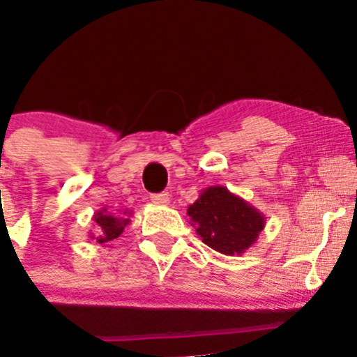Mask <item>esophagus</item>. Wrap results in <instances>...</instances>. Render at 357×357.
I'll return each mask as SVG.
<instances>
[{"mask_svg": "<svg viewBox=\"0 0 357 357\" xmlns=\"http://www.w3.org/2000/svg\"><path fill=\"white\" fill-rule=\"evenodd\" d=\"M150 200L153 204H157V206H167V204H169V193H153V195L150 197Z\"/></svg>", "mask_w": 357, "mask_h": 357, "instance_id": "1", "label": "esophagus"}]
</instances>
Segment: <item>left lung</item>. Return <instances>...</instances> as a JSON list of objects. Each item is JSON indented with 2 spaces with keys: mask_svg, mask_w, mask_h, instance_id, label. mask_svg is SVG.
Wrapping results in <instances>:
<instances>
[{
  "mask_svg": "<svg viewBox=\"0 0 357 357\" xmlns=\"http://www.w3.org/2000/svg\"><path fill=\"white\" fill-rule=\"evenodd\" d=\"M186 214L204 244L227 256L242 255L265 228V216L227 186H207Z\"/></svg>",
  "mask_w": 357,
  "mask_h": 357,
  "instance_id": "1",
  "label": "left lung"
}]
</instances>
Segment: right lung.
I'll use <instances>...</instances> for the list:
<instances>
[{
    "label": "right lung",
    "instance_id": "right-lung-1",
    "mask_svg": "<svg viewBox=\"0 0 357 357\" xmlns=\"http://www.w3.org/2000/svg\"><path fill=\"white\" fill-rule=\"evenodd\" d=\"M130 216H132V211L129 209L113 213V211L102 207L92 218L98 228H96V234H91L89 237L96 238V242H99V244H109L122 235L123 228L130 223Z\"/></svg>",
    "mask_w": 357,
    "mask_h": 357
}]
</instances>
